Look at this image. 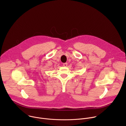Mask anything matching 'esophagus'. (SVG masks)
Listing matches in <instances>:
<instances>
[{
    "mask_svg": "<svg viewBox=\"0 0 126 126\" xmlns=\"http://www.w3.org/2000/svg\"><path fill=\"white\" fill-rule=\"evenodd\" d=\"M67 65H68V64H67V63H65L63 64V66H64V67H67Z\"/></svg>",
    "mask_w": 126,
    "mask_h": 126,
    "instance_id": "1",
    "label": "esophagus"
}]
</instances>
